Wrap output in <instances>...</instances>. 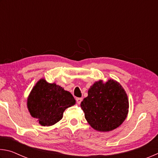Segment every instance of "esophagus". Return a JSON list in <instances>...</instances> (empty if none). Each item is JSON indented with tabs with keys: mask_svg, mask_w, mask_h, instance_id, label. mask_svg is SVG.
<instances>
[{
	"mask_svg": "<svg viewBox=\"0 0 158 158\" xmlns=\"http://www.w3.org/2000/svg\"><path fill=\"white\" fill-rule=\"evenodd\" d=\"M82 100H83V99H82V98H77L76 99L77 102L78 103L79 105V104H81V102H82Z\"/></svg>",
	"mask_w": 158,
	"mask_h": 158,
	"instance_id": "1",
	"label": "esophagus"
}]
</instances>
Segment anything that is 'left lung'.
Wrapping results in <instances>:
<instances>
[{"label": "left lung", "instance_id": "8db88e82", "mask_svg": "<svg viewBox=\"0 0 158 158\" xmlns=\"http://www.w3.org/2000/svg\"><path fill=\"white\" fill-rule=\"evenodd\" d=\"M85 118L93 129L109 132L118 127L127 118L129 100L122 85L114 79L95 81L81 103Z\"/></svg>", "mask_w": 158, "mask_h": 158}]
</instances>
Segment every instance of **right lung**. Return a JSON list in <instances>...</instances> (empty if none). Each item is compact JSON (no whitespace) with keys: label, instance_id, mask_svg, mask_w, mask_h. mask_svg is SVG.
<instances>
[{"label":"right lung","instance_id":"1","mask_svg":"<svg viewBox=\"0 0 158 158\" xmlns=\"http://www.w3.org/2000/svg\"><path fill=\"white\" fill-rule=\"evenodd\" d=\"M76 100L69 91L41 79L34 85L27 99V107L32 117L42 126H51L60 121L67 108Z\"/></svg>","mask_w":158,"mask_h":158}]
</instances>
